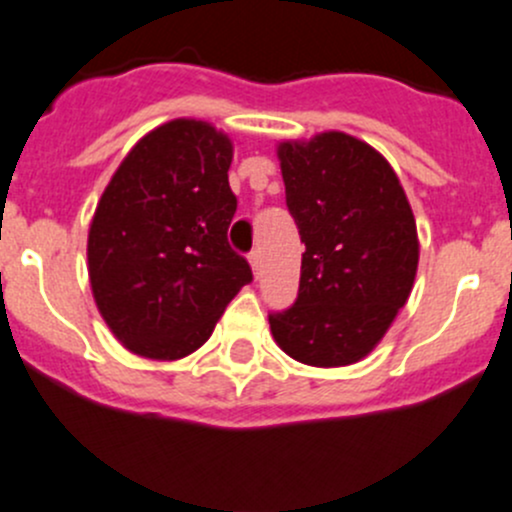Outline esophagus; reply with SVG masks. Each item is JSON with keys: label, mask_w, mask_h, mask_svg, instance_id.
I'll list each match as a JSON object with an SVG mask.
<instances>
[{"label": "esophagus", "mask_w": 512, "mask_h": 512, "mask_svg": "<svg viewBox=\"0 0 512 512\" xmlns=\"http://www.w3.org/2000/svg\"><path fill=\"white\" fill-rule=\"evenodd\" d=\"M250 265H252V272H255V277H260L262 274V252L257 250V247L250 252Z\"/></svg>", "instance_id": "obj_1"}]
</instances>
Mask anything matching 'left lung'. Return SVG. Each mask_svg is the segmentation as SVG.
Instances as JSON below:
<instances>
[{"mask_svg": "<svg viewBox=\"0 0 512 512\" xmlns=\"http://www.w3.org/2000/svg\"><path fill=\"white\" fill-rule=\"evenodd\" d=\"M279 161L306 250L297 301L272 311V336L299 363H358L412 292L419 260L412 208L392 166L343 132L279 144Z\"/></svg>", "mask_w": 512, "mask_h": 512, "instance_id": "obj_1", "label": "left lung"}]
</instances>
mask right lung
<instances>
[{"instance_id": "obj_1", "label": "right lung", "mask_w": 512, "mask_h": 512, "mask_svg": "<svg viewBox=\"0 0 512 512\" xmlns=\"http://www.w3.org/2000/svg\"><path fill=\"white\" fill-rule=\"evenodd\" d=\"M230 161L223 132L174 120L134 144L102 193L88 235L90 287L102 319L132 353H193L252 282L250 265L228 242L238 211Z\"/></svg>"}]
</instances>
